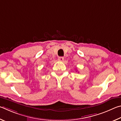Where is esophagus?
<instances>
[{
  "label": "esophagus",
  "instance_id": "34e87169",
  "mask_svg": "<svg viewBox=\"0 0 121 121\" xmlns=\"http://www.w3.org/2000/svg\"><path fill=\"white\" fill-rule=\"evenodd\" d=\"M58 60L60 61V62H62L64 60V57H59L58 58Z\"/></svg>",
  "mask_w": 121,
  "mask_h": 121
}]
</instances>
